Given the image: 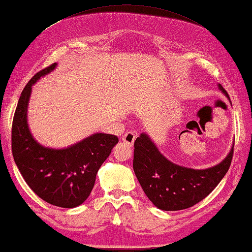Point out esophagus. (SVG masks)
Instances as JSON below:
<instances>
[{
	"label": "esophagus",
	"instance_id": "esophagus-1",
	"mask_svg": "<svg viewBox=\"0 0 252 252\" xmlns=\"http://www.w3.org/2000/svg\"><path fill=\"white\" fill-rule=\"evenodd\" d=\"M135 139H136V134L133 133V131H127V133L123 136L122 140L124 143H125L127 146H133L134 143H135Z\"/></svg>",
	"mask_w": 252,
	"mask_h": 252
}]
</instances>
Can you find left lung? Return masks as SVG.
Here are the masks:
<instances>
[{
  "instance_id": "obj_1",
  "label": "left lung",
  "mask_w": 252,
  "mask_h": 252,
  "mask_svg": "<svg viewBox=\"0 0 252 252\" xmlns=\"http://www.w3.org/2000/svg\"><path fill=\"white\" fill-rule=\"evenodd\" d=\"M219 91L229 98L218 84ZM134 171L148 199L158 209L183 210L198 204L217 187L230 167L233 144L224 159L206 169H193L166 158L146 133L134 144Z\"/></svg>"
}]
</instances>
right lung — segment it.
<instances>
[{"instance_id":"obj_1","label":"right lung","mask_w":252,"mask_h":252,"mask_svg":"<svg viewBox=\"0 0 252 252\" xmlns=\"http://www.w3.org/2000/svg\"><path fill=\"white\" fill-rule=\"evenodd\" d=\"M56 66L54 63L34 75L22 92L13 118L12 152L26 184L39 198L62 208H74L91 195L97 171L118 138L115 135L94 133L64 148L46 147L34 138L28 122L32 87Z\"/></svg>"}]
</instances>
